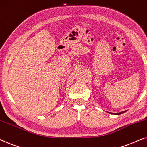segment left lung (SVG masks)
<instances>
[{
    "label": "left lung",
    "mask_w": 147,
    "mask_h": 147,
    "mask_svg": "<svg viewBox=\"0 0 147 147\" xmlns=\"http://www.w3.org/2000/svg\"><path fill=\"white\" fill-rule=\"evenodd\" d=\"M125 111H122V112H120V113H114V114H116V115H120V114H121V113H124V112H125ZM109 113H111V112H108Z\"/></svg>",
    "instance_id": "left-lung-1"
}]
</instances>
